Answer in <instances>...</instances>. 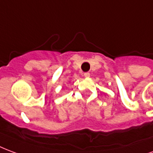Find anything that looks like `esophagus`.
<instances>
[{"instance_id": "1", "label": "esophagus", "mask_w": 153, "mask_h": 153, "mask_svg": "<svg viewBox=\"0 0 153 153\" xmlns=\"http://www.w3.org/2000/svg\"><path fill=\"white\" fill-rule=\"evenodd\" d=\"M90 72H85L84 73L85 77H90Z\"/></svg>"}]
</instances>
